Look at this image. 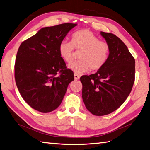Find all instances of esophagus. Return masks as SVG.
<instances>
[{
  "mask_svg": "<svg viewBox=\"0 0 150 150\" xmlns=\"http://www.w3.org/2000/svg\"><path fill=\"white\" fill-rule=\"evenodd\" d=\"M74 77L75 80H78V79H79V76L78 74H74Z\"/></svg>",
  "mask_w": 150,
  "mask_h": 150,
  "instance_id": "34e87169",
  "label": "esophagus"
}]
</instances>
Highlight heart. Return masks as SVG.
<instances>
[{
    "label": "heart",
    "instance_id": "b5f03b06",
    "mask_svg": "<svg viewBox=\"0 0 150 150\" xmlns=\"http://www.w3.org/2000/svg\"><path fill=\"white\" fill-rule=\"evenodd\" d=\"M76 50L81 51L78 61L70 64L68 67L76 74H81L92 71H98L107 63L110 46L89 30L77 31L72 34L71 42L63 40L59 43V53L64 61L69 63L73 59Z\"/></svg>",
    "mask_w": 150,
    "mask_h": 150
}]
</instances>
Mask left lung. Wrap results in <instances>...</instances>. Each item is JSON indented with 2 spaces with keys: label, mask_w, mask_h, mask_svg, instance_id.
Returning a JSON list of instances; mask_svg holds the SVG:
<instances>
[{
  "label": "left lung",
  "mask_w": 150,
  "mask_h": 150,
  "mask_svg": "<svg viewBox=\"0 0 150 150\" xmlns=\"http://www.w3.org/2000/svg\"><path fill=\"white\" fill-rule=\"evenodd\" d=\"M110 46L105 65L95 74L80 78L85 107L98 116L110 114L119 108L130 94L135 79V60L119 37L101 31Z\"/></svg>",
  "instance_id": "8db88e82"
}]
</instances>
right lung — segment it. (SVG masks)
Instances as JSON below:
<instances>
[{"label":"right lung","mask_w":150,"mask_h":150,"mask_svg":"<svg viewBox=\"0 0 150 150\" xmlns=\"http://www.w3.org/2000/svg\"><path fill=\"white\" fill-rule=\"evenodd\" d=\"M76 26L64 23L43 28L19 48L14 66L16 83L24 100L36 110L48 113L55 110L74 79L73 72L60 57L59 45Z\"/></svg>","instance_id":"1"}]
</instances>
